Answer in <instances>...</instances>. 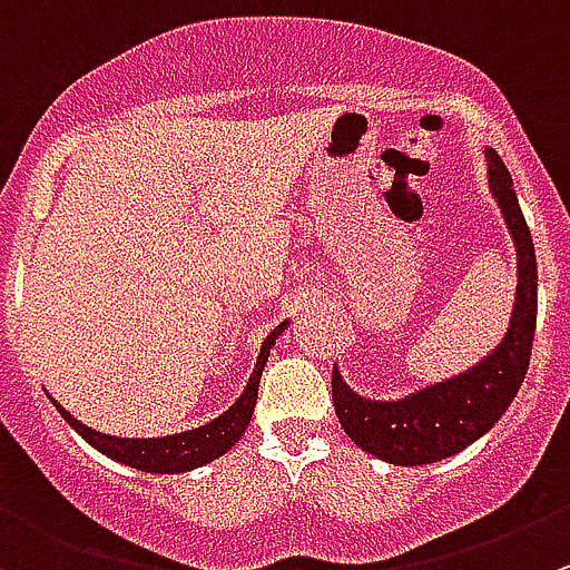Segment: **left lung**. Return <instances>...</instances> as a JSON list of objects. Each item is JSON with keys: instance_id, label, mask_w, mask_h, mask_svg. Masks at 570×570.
Here are the masks:
<instances>
[{"instance_id": "1", "label": "left lung", "mask_w": 570, "mask_h": 570, "mask_svg": "<svg viewBox=\"0 0 570 570\" xmlns=\"http://www.w3.org/2000/svg\"><path fill=\"white\" fill-rule=\"evenodd\" d=\"M484 159L487 184L518 252L512 318L495 350L470 370L400 400L363 397L333 366V405L344 433L361 451L400 468L442 462L470 448L501 420L529 370L538 324V257L507 165L492 148H484Z\"/></svg>"}]
</instances>
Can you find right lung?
Wrapping results in <instances>:
<instances>
[{
    "instance_id": "1",
    "label": "right lung",
    "mask_w": 570,
    "mask_h": 570,
    "mask_svg": "<svg viewBox=\"0 0 570 570\" xmlns=\"http://www.w3.org/2000/svg\"><path fill=\"white\" fill-rule=\"evenodd\" d=\"M288 318L282 324H276L274 333L265 335L263 346H259L257 363H254V372L248 377L246 389H243L240 397L229 405L220 416L204 422L198 428H189L181 433H167V436H111V433L95 431V428L83 425L80 420H75L67 409H63L58 400H52L58 411H61L63 420L86 439V442L100 451L102 456L114 459V462H122L126 468L142 470V473H159V475H176V473H189L195 468H204V464L215 462L218 456L229 453L237 444V439L246 433L248 422H252L254 405H257V392H259V377H263L265 361L271 355V346L276 344L285 330H288Z\"/></svg>"
}]
</instances>
